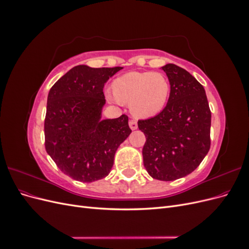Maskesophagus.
<instances>
[{
	"label": "esophagus",
	"instance_id": "34e87169",
	"mask_svg": "<svg viewBox=\"0 0 249 249\" xmlns=\"http://www.w3.org/2000/svg\"><path fill=\"white\" fill-rule=\"evenodd\" d=\"M129 124H130V127L132 130H136L137 127H138V124H137V122L136 120H134V119H131L130 122H129Z\"/></svg>",
	"mask_w": 249,
	"mask_h": 249
}]
</instances>
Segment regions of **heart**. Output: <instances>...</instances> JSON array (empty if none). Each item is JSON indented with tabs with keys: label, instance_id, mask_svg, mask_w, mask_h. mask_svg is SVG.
I'll list each match as a JSON object with an SVG mask.
<instances>
[{
	"label": "heart",
	"instance_id": "heart-1",
	"mask_svg": "<svg viewBox=\"0 0 249 249\" xmlns=\"http://www.w3.org/2000/svg\"><path fill=\"white\" fill-rule=\"evenodd\" d=\"M115 100L130 105L132 114L146 118L158 114L166 105L170 83L162 72L131 71L113 82Z\"/></svg>",
	"mask_w": 249,
	"mask_h": 249
}]
</instances>
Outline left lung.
Wrapping results in <instances>:
<instances>
[{"instance_id": "1", "label": "left lung", "mask_w": 249, "mask_h": 249, "mask_svg": "<svg viewBox=\"0 0 249 249\" xmlns=\"http://www.w3.org/2000/svg\"><path fill=\"white\" fill-rule=\"evenodd\" d=\"M170 83V94L159 114L139 119L145 135L143 164L148 175L175 180L196 169L211 146V110L200 83L176 64L162 67Z\"/></svg>"}]
</instances>
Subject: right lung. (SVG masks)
<instances>
[{"label": "right lung", "mask_w": 249, "mask_h": 249, "mask_svg": "<svg viewBox=\"0 0 249 249\" xmlns=\"http://www.w3.org/2000/svg\"><path fill=\"white\" fill-rule=\"evenodd\" d=\"M122 69L74 66L49 92L44 146L58 168L79 182L107 177L116 149L132 132L125 114L101 120L105 83Z\"/></svg>", "instance_id": "add662e5"}]
</instances>
